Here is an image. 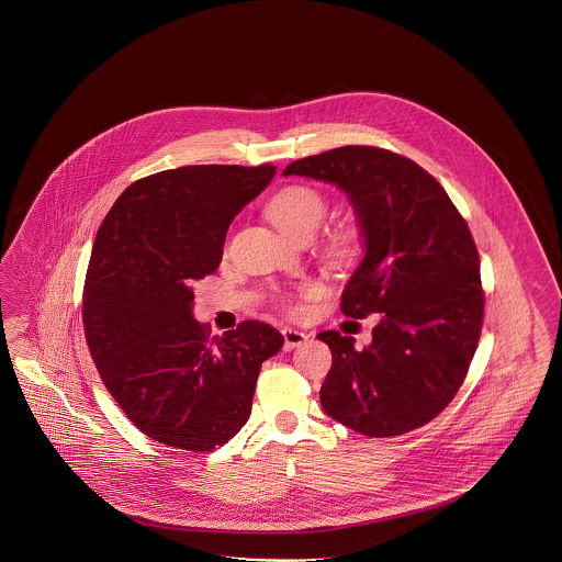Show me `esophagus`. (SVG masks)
Instances as JSON below:
<instances>
[{"mask_svg": "<svg viewBox=\"0 0 562 562\" xmlns=\"http://www.w3.org/2000/svg\"><path fill=\"white\" fill-rule=\"evenodd\" d=\"M282 336H284V348H286V350L299 348V346L305 344L306 338H308L305 331H299V329H292V327H284V329H282Z\"/></svg>", "mask_w": 562, "mask_h": 562, "instance_id": "obj_1", "label": "esophagus"}]
</instances>
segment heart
<instances>
[{
	"mask_svg": "<svg viewBox=\"0 0 562 562\" xmlns=\"http://www.w3.org/2000/svg\"><path fill=\"white\" fill-rule=\"evenodd\" d=\"M324 198L308 188H289L280 191L268 205L270 221L286 235V237L303 238L313 237V233L319 228V222L324 218ZM355 247V233L341 231L334 235L329 243L331 256L344 257L352 254Z\"/></svg>",
	"mask_w": 562,
	"mask_h": 562,
	"instance_id": "heart-1",
	"label": "heart"
}]
</instances>
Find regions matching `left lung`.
I'll return each instance as SVG.
<instances>
[{
  "mask_svg": "<svg viewBox=\"0 0 562 562\" xmlns=\"http://www.w3.org/2000/svg\"><path fill=\"white\" fill-rule=\"evenodd\" d=\"M334 183L357 214L362 261L341 292V313H381L373 341L322 331L331 369L325 414L367 437L426 425L460 390L484 315L480 257L445 189L406 156L341 146L290 162L282 172Z\"/></svg>",
  "mask_w": 562,
  "mask_h": 562,
  "instance_id": "8db88e82",
  "label": "left lung"
}]
</instances>
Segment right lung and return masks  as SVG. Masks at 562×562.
Here are the masks:
<instances>
[{
	"label": "right lung",
	"instance_id": "add662e5",
	"mask_svg": "<svg viewBox=\"0 0 562 562\" xmlns=\"http://www.w3.org/2000/svg\"><path fill=\"white\" fill-rule=\"evenodd\" d=\"M273 175L272 165L162 170L125 189L97 233L86 341L104 387L154 441L188 451L231 441L249 420L261 362L284 344L261 322L210 338L193 319V284L216 272L231 222Z\"/></svg>",
	"mask_w": 562,
	"mask_h": 562
}]
</instances>
